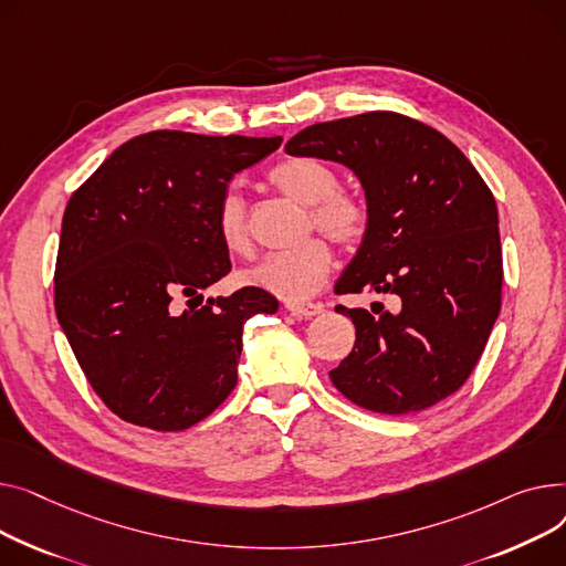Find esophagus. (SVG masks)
Here are the masks:
<instances>
[{"label":"esophagus","instance_id":"esophagus-1","mask_svg":"<svg viewBox=\"0 0 566 566\" xmlns=\"http://www.w3.org/2000/svg\"><path fill=\"white\" fill-rule=\"evenodd\" d=\"M285 308H287L292 315H296V317H315V315L324 313V306H322V304H296V302H290Z\"/></svg>","mask_w":566,"mask_h":566}]
</instances>
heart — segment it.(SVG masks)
Wrapping results in <instances>:
<instances>
[{"instance_id": "obj_1", "label": "heart", "mask_w": 566, "mask_h": 566, "mask_svg": "<svg viewBox=\"0 0 566 566\" xmlns=\"http://www.w3.org/2000/svg\"><path fill=\"white\" fill-rule=\"evenodd\" d=\"M270 178L292 201L311 208L313 223L331 240L354 244L363 238L368 210L358 196L338 189V176L328 164L313 157H290L274 166ZM217 235L232 255H247L251 251L247 208L235 191L221 196ZM328 270V247L322 240H306L294 249L264 255L255 268L242 274V281L287 302H304L322 287Z\"/></svg>"}]
</instances>
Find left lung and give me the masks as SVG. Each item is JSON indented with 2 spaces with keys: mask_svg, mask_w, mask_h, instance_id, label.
<instances>
[{
  "mask_svg": "<svg viewBox=\"0 0 566 566\" xmlns=\"http://www.w3.org/2000/svg\"><path fill=\"white\" fill-rule=\"evenodd\" d=\"M292 157L336 161L363 189L368 223L334 290L395 294L397 311L352 317V354L328 373L363 409L405 416L459 390L501 313L503 251L495 198L450 139L392 112L315 123Z\"/></svg>",
  "mask_w": 566,
  "mask_h": 566,
  "instance_id": "1",
  "label": "left lung"
}]
</instances>
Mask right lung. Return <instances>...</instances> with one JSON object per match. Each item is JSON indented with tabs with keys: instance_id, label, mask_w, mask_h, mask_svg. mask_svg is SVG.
<instances>
[{
	"instance_id": "1",
	"label": "right lung",
	"mask_w": 566,
	"mask_h": 566,
	"mask_svg": "<svg viewBox=\"0 0 566 566\" xmlns=\"http://www.w3.org/2000/svg\"><path fill=\"white\" fill-rule=\"evenodd\" d=\"M281 137L148 132L116 148L63 212L54 272L56 319L88 384L118 418L180 431L238 384L244 322L276 313L260 287L185 298L230 272L217 208L232 176ZM191 304V302H187Z\"/></svg>"
}]
</instances>
